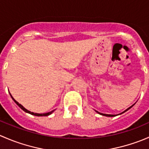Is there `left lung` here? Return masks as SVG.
I'll return each instance as SVG.
<instances>
[{
  "mask_svg": "<svg viewBox=\"0 0 149 149\" xmlns=\"http://www.w3.org/2000/svg\"><path fill=\"white\" fill-rule=\"evenodd\" d=\"M133 105H134V104H133ZM133 105H132L131 107H128V108H127V109H125V110L124 112H122L121 114L124 113L125 112H126V111H127V110H128V109H130V108H131L133 106ZM96 112H98V113H99V114H100V115H104V116H107V117H115V116H116V115H107V114H103V113H100V112H97V111H96Z\"/></svg>",
  "mask_w": 149,
  "mask_h": 149,
  "instance_id": "left-lung-1",
  "label": "left lung"
}]
</instances>
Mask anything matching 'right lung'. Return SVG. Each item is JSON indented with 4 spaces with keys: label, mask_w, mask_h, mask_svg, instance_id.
<instances>
[{
    "label": "right lung",
    "mask_w": 149,
    "mask_h": 149,
    "mask_svg": "<svg viewBox=\"0 0 149 149\" xmlns=\"http://www.w3.org/2000/svg\"><path fill=\"white\" fill-rule=\"evenodd\" d=\"M10 97H11V98L13 99V101H14L15 102H16V104H17L18 106H19V107L21 108V109H23V110L24 111V112H27V113H29V114H31V115H35V116H47V115H50V114H52V112H53V111H51V112H47V113H43V114H39V113H34V112H30V111L27 110V109H25V108L24 107L22 106V105L21 104H19V102H16V100H15L14 99H13V97H12V96H11V95H10Z\"/></svg>",
    "instance_id": "1"
}]
</instances>
